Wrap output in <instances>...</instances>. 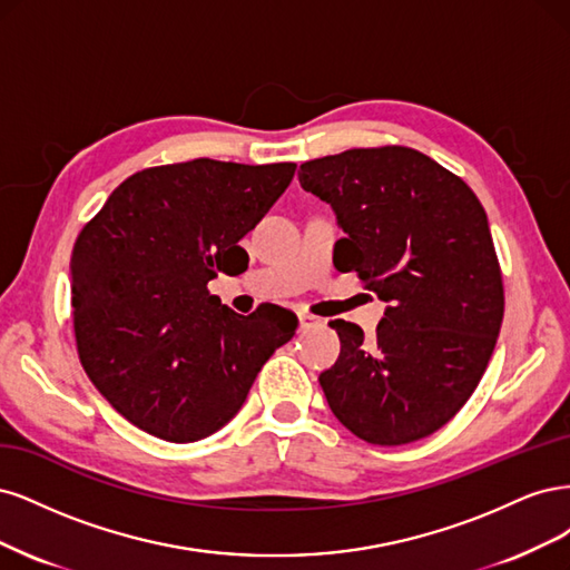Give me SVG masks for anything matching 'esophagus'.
Listing matches in <instances>:
<instances>
[{
    "mask_svg": "<svg viewBox=\"0 0 570 570\" xmlns=\"http://www.w3.org/2000/svg\"><path fill=\"white\" fill-rule=\"evenodd\" d=\"M320 324H322V320L315 317V315H307V312H301V315H298V328H301V332H307V328H315Z\"/></svg>",
    "mask_w": 570,
    "mask_h": 570,
    "instance_id": "34e87169",
    "label": "esophagus"
}]
</instances>
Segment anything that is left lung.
<instances>
[{
  "label": "left lung",
  "mask_w": 570,
  "mask_h": 570,
  "mask_svg": "<svg viewBox=\"0 0 570 570\" xmlns=\"http://www.w3.org/2000/svg\"><path fill=\"white\" fill-rule=\"evenodd\" d=\"M336 210L338 272L389 303L374 336L336 320L341 355L320 376L341 424L372 445L443 429L483 379L504 317L488 215L462 177L410 146L347 149L301 165Z\"/></svg>",
  "instance_id": "1"
}]
</instances>
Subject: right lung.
I'll return each mask as SVG.
<instances>
[{
  "instance_id": "right-lung-1",
  "label": "right lung",
  "mask_w": 570,
  "mask_h": 570,
  "mask_svg": "<svg viewBox=\"0 0 570 570\" xmlns=\"http://www.w3.org/2000/svg\"><path fill=\"white\" fill-rule=\"evenodd\" d=\"M296 163L213 158L127 177L70 258L76 345L89 381L137 429L194 443L242 410L261 366L293 338L279 305L236 315L208 291L238 274V242L291 185Z\"/></svg>"
}]
</instances>
